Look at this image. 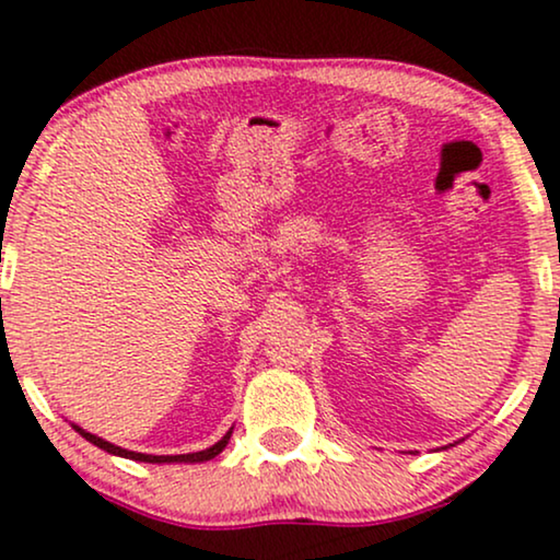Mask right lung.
Masks as SVG:
<instances>
[{
	"label": "right lung",
	"instance_id": "1",
	"mask_svg": "<svg viewBox=\"0 0 560 560\" xmlns=\"http://www.w3.org/2000/svg\"><path fill=\"white\" fill-rule=\"evenodd\" d=\"M72 428H74V431L80 433L82 439L90 441V444H95L98 448H103V452L116 454V457H124V459H135V462H153V465H163V462H207V459L218 457V454L223 452V448L228 446V441H231V433H233V431H228L225 436L218 441V444H212L210 448H205V452H195V454H174V457H155V454H140V452H129V448L116 446V444H112V441H106V439L95 436V433H88L85 428H80V425H72Z\"/></svg>",
	"mask_w": 560,
	"mask_h": 560
}]
</instances>
